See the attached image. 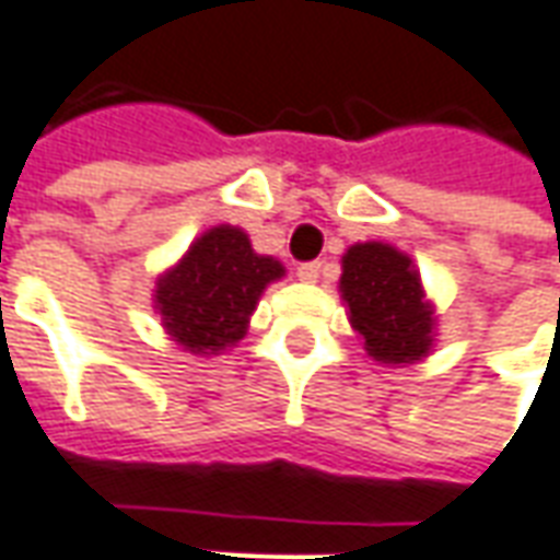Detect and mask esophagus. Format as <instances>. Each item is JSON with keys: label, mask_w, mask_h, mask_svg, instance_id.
I'll use <instances>...</instances> for the list:
<instances>
[{"label": "esophagus", "mask_w": 560, "mask_h": 560, "mask_svg": "<svg viewBox=\"0 0 560 560\" xmlns=\"http://www.w3.org/2000/svg\"><path fill=\"white\" fill-rule=\"evenodd\" d=\"M320 272H324V264L320 260H312V264H300L296 267V279L305 281V284H315L320 279Z\"/></svg>", "instance_id": "esophagus-1"}]
</instances>
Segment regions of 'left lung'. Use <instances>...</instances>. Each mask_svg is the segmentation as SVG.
Wrapping results in <instances>:
<instances>
[{
  "instance_id": "obj_1",
  "label": "left lung",
  "mask_w": 560,
  "mask_h": 560,
  "mask_svg": "<svg viewBox=\"0 0 560 560\" xmlns=\"http://www.w3.org/2000/svg\"><path fill=\"white\" fill-rule=\"evenodd\" d=\"M339 293L365 353L384 365L425 360L438 339L434 303L420 269L396 245L353 243L341 255Z\"/></svg>"
}]
</instances>
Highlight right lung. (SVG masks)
I'll return each instance as SVG.
<instances>
[{
	"mask_svg": "<svg viewBox=\"0 0 560 560\" xmlns=\"http://www.w3.org/2000/svg\"><path fill=\"white\" fill-rule=\"evenodd\" d=\"M281 276V260L257 255L243 228L219 224L161 272L152 303L171 341L195 357H215L248 332L267 284Z\"/></svg>",
	"mask_w": 560,
	"mask_h": 560,
	"instance_id": "obj_1",
	"label": "right lung"
}]
</instances>
